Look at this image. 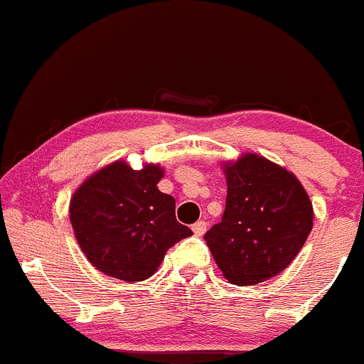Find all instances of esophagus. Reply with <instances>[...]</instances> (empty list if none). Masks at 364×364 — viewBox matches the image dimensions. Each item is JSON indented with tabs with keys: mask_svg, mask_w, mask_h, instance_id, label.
<instances>
[{
	"mask_svg": "<svg viewBox=\"0 0 364 364\" xmlns=\"http://www.w3.org/2000/svg\"><path fill=\"white\" fill-rule=\"evenodd\" d=\"M192 230H193L195 235H204V232L208 230V223H205V221H202V220L197 221V223H193Z\"/></svg>",
	"mask_w": 364,
	"mask_h": 364,
	"instance_id": "esophagus-1",
	"label": "esophagus"
}]
</instances>
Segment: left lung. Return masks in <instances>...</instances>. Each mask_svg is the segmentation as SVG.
<instances>
[{
	"label": "left lung",
	"mask_w": 364,
	"mask_h": 364,
	"mask_svg": "<svg viewBox=\"0 0 364 364\" xmlns=\"http://www.w3.org/2000/svg\"><path fill=\"white\" fill-rule=\"evenodd\" d=\"M227 205L205 232L228 282L252 286L281 274L312 230V204L296 178L258 155L227 166Z\"/></svg>",
	"instance_id": "obj_1"
}]
</instances>
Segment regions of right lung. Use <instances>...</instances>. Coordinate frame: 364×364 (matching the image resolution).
<instances>
[{"mask_svg":"<svg viewBox=\"0 0 364 364\" xmlns=\"http://www.w3.org/2000/svg\"><path fill=\"white\" fill-rule=\"evenodd\" d=\"M160 178L159 166L134 171L114 162L73 195V230L95 269L122 281H143L169 247L192 235L176 220L174 197L156 188Z\"/></svg>","mask_w":364,"mask_h":364,"instance_id":"add662e5","label":"right lung"}]
</instances>
